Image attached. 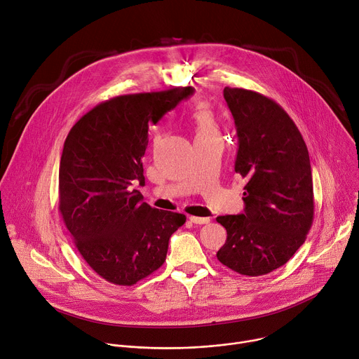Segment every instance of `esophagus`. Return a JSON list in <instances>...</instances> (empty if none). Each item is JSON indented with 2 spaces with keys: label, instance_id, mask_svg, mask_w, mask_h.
<instances>
[{
  "label": "esophagus",
  "instance_id": "esophagus-1",
  "mask_svg": "<svg viewBox=\"0 0 359 359\" xmlns=\"http://www.w3.org/2000/svg\"><path fill=\"white\" fill-rule=\"evenodd\" d=\"M189 220H190V223H193V224H208V223H210V219H209V217H197V216H190V217H189Z\"/></svg>",
  "mask_w": 359,
  "mask_h": 359
}]
</instances>
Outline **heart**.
I'll return each mask as SVG.
<instances>
[{"label":"heart","mask_w":359,"mask_h":359,"mask_svg":"<svg viewBox=\"0 0 359 359\" xmlns=\"http://www.w3.org/2000/svg\"><path fill=\"white\" fill-rule=\"evenodd\" d=\"M191 119H193L196 140L219 136L217 119L209 105H206V104L197 105L196 111L193 112Z\"/></svg>","instance_id":"heart-1"}]
</instances>
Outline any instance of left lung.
<instances>
[{"instance_id": "left-lung-1", "label": "left lung", "mask_w": 359, "mask_h": 359, "mask_svg": "<svg viewBox=\"0 0 359 359\" xmlns=\"http://www.w3.org/2000/svg\"><path fill=\"white\" fill-rule=\"evenodd\" d=\"M238 150L234 170L245 179L244 213L219 216L227 231L217 260L248 277L284 266L302 245L314 220L309 149L288 114L254 90L226 86Z\"/></svg>"}]
</instances>
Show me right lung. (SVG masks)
<instances>
[{
  "instance_id": "obj_1",
  "label": "right lung",
  "mask_w": 359,
  "mask_h": 359,
  "mask_svg": "<svg viewBox=\"0 0 359 359\" xmlns=\"http://www.w3.org/2000/svg\"><path fill=\"white\" fill-rule=\"evenodd\" d=\"M191 86L121 95L96 105L69 130L60 163L62 220L86 264L104 280L133 285L166 260L186 216L150 208L143 184L149 123H158Z\"/></svg>"
}]
</instances>
